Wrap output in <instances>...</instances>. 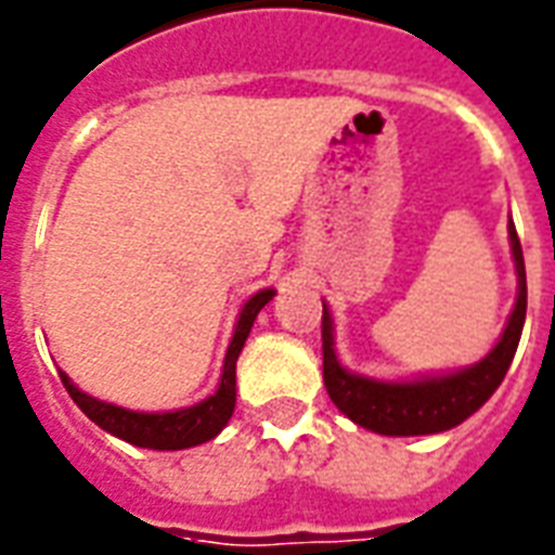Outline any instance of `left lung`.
I'll list each match as a JSON object with an SVG mask.
<instances>
[{
	"label": "left lung",
	"instance_id": "8db88e82",
	"mask_svg": "<svg viewBox=\"0 0 555 555\" xmlns=\"http://www.w3.org/2000/svg\"><path fill=\"white\" fill-rule=\"evenodd\" d=\"M509 249L518 276L513 314L506 320V328L501 340L492 346V352L463 370L396 380L370 378L346 370L334 349V317L323 302V380L337 410L372 434L425 437V434L456 428L460 422L483 408L492 399V392L501 387L503 375L513 363L527 317V273H524L521 241L513 218H509Z\"/></svg>",
	"mask_w": 555,
	"mask_h": 555
}]
</instances>
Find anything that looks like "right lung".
I'll list each match as a JSON object with an SVG mask.
<instances>
[{
  "instance_id": "1",
  "label": "right lung",
  "mask_w": 555,
  "mask_h": 555,
  "mask_svg": "<svg viewBox=\"0 0 555 555\" xmlns=\"http://www.w3.org/2000/svg\"><path fill=\"white\" fill-rule=\"evenodd\" d=\"M276 296L273 287H264L259 294H253L241 308L238 320H235V332L227 346V358H223L221 380L218 390L211 392L209 399L197 401L192 408L165 410V413H145V410H130L101 401L90 392L78 390L66 372H61V380L72 401L78 404L87 416L99 425L101 430H107L113 437L125 439L137 448H154V451H183V448H194L209 442L227 428V422L232 418L235 410V363L249 337V328L256 323V317L270 299Z\"/></svg>"
}]
</instances>
